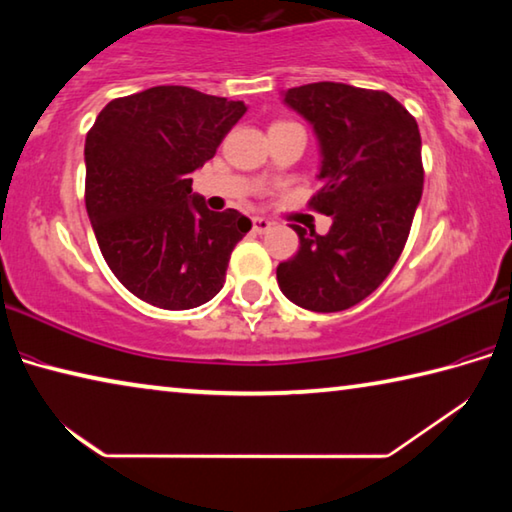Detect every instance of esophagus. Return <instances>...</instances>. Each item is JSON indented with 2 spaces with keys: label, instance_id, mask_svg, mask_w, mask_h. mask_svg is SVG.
Listing matches in <instances>:
<instances>
[{
  "label": "esophagus",
  "instance_id": "34e87169",
  "mask_svg": "<svg viewBox=\"0 0 512 512\" xmlns=\"http://www.w3.org/2000/svg\"><path fill=\"white\" fill-rule=\"evenodd\" d=\"M271 228H273V223L264 219V216H255V219H253V230L255 232H268Z\"/></svg>",
  "mask_w": 512,
  "mask_h": 512
}]
</instances>
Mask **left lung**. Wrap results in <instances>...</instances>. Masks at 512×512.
<instances>
[{
  "mask_svg": "<svg viewBox=\"0 0 512 512\" xmlns=\"http://www.w3.org/2000/svg\"><path fill=\"white\" fill-rule=\"evenodd\" d=\"M284 103L314 126L323 160L309 205L332 228L293 225L300 248L277 266V284L302 309H350L386 280L409 239L424 183L418 121L388 92L332 81L291 88Z\"/></svg>",
  "mask_w": 512,
  "mask_h": 512,
  "instance_id": "1",
  "label": "left lung"
}]
</instances>
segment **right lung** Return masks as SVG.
<instances>
[{
	"instance_id": "1",
	"label": "right lung",
	"mask_w": 512,
	"mask_h": 512,
	"mask_svg": "<svg viewBox=\"0 0 512 512\" xmlns=\"http://www.w3.org/2000/svg\"><path fill=\"white\" fill-rule=\"evenodd\" d=\"M244 112V101L158 85L112 99L85 137V207L101 255L153 307L194 309L223 289L250 219L207 210L192 173Z\"/></svg>"
}]
</instances>
